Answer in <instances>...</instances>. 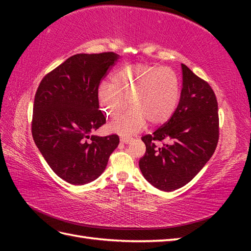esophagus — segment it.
<instances>
[{"label": "esophagus", "mask_w": 251, "mask_h": 251, "mask_svg": "<svg viewBox=\"0 0 251 251\" xmlns=\"http://www.w3.org/2000/svg\"><path fill=\"white\" fill-rule=\"evenodd\" d=\"M131 140V138L128 136H121V141L123 143H129Z\"/></svg>", "instance_id": "esophagus-1"}]
</instances>
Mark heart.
Masks as SVG:
<instances>
[{"mask_svg": "<svg viewBox=\"0 0 251 251\" xmlns=\"http://www.w3.org/2000/svg\"><path fill=\"white\" fill-rule=\"evenodd\" d=\"M111 83L101 84L98 89L104 113L119 115L127 106V99L132 108L110 124L109 129L117 134L136 132L148 121L151 125L163 124L172 117L179 102V76L170 68L129 65L112 73Z\"/></svg>", "mask_w": 251, "mask_h": 251, "instance_id": "1", "label": "heart"}]
</instances>
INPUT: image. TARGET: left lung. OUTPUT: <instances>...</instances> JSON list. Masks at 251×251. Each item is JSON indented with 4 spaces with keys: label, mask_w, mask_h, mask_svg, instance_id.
Here are the masks:
<instances>
[{
    "label": "left lung",
    "mask_w": 251,
    "mask_h": 251,
    "mask_svg": "<svg viewBox=\"0 0 251 251\" xmlns=\"http://www.w3.org/2000/svg\"><path fill=\"white\" fill-rule=\"evenodd\" d=\"M182 67V90L172 117L152 135L143 136L141 173L158 190L170 192L189 183L214 154L219 140V115L214 90ZM156 141H166L162 147Z\"/></svg>",
    "instance_id": "8db88e82"
}]
</instances>
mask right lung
Returning <instances> with one entry per match:
<instances>
[{
    "mask_svg": "<svg viewBox=\"0 0 251 251\" xmlns=\"http://www.w3.org/2000/svg\"><path fill=\"white\" fill-rule=\"evenodd\" d=\"M117 59L112 51L71 56L37 87L32 137L52 172L71 184L97 179L120 143L117 135L89 136L105 124L98 88Z\"/></svg>",
    "mask_w": 251,
    "mask_h": 251,
    "instance_id": "obj_1",
    "label": "right lung"
}]
</instances>
